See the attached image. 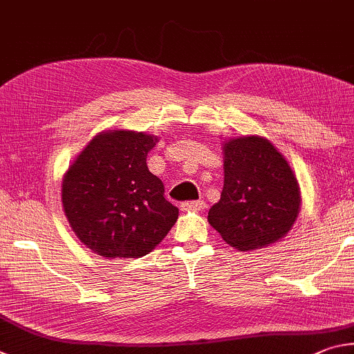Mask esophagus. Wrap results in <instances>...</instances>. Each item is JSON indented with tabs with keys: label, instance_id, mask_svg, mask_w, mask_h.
<instances>
[{
	"label": "esophagus",
	"instance_id": "esophagus-1",
	"mask_svg": "<svg viewBox=\"0 0 354 354\" xmlns=\"http://www.w3.org/2000/svg\"><path fill=\"white\" fill-rule=\"evenodd\" d=\"M180 208L183 212H201V209L205 208V202L203 201H188L183 202Z\"/></svg>",
	"mask_w": 354,
	"mask_h": 354
}]
</instances>
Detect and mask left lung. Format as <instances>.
<instances>
[{"label": "left lung", "instance_id": "left-lung-1", "mask_svg": "<svg viewBox=\"0 0 354 354\" xmlns=\"http://www.w3.org/2000/svg\"><path fill=\"white\" fill-rule=\"evenodd\" d=\"M224 158V189L208 222L241 252L277 243L300 212L299 183L288 161L261 136L228 140Z\"/></svg>", "mask_w": 354, "mask_h": 354}]
</instances>
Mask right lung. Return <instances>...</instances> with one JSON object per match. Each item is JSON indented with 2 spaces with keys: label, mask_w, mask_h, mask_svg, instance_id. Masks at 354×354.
Returning <instances> with one entry per match:
<instances>
[{
  "label": "right lung",
  "mask_w": 354,
  "mask_h": 354,
  "mask_svg": "<svg viewBox=\"0 0 354 354\" xmlns=\"http://www.w3.org/2000/svg\"><path fill=\"white\" fill-rule=\"evenodd\" d=\"M157 138L115 130L95 136L62 183L66 219L77 238L104 258H141L177 222L178 208L146 158Z\"/></svg>",
  "instance_id": "right-lung-1"
}]
</instances>
